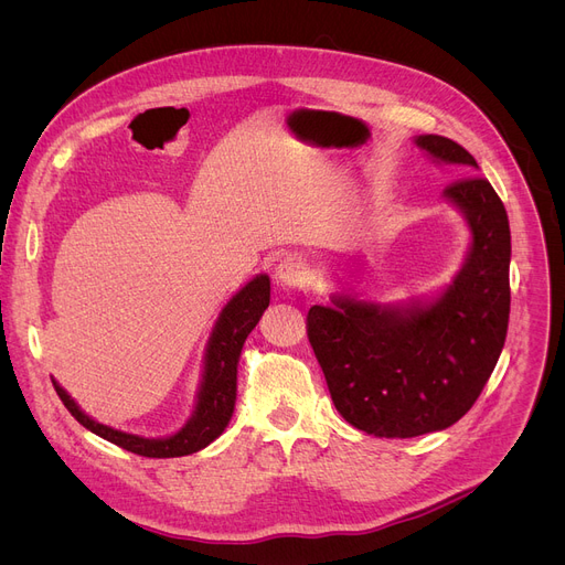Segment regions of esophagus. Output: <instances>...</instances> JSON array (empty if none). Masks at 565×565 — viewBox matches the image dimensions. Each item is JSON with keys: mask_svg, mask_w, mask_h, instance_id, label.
I'll list each match as a JSON object with an SVG mask.
<instances>
[{"mask_svg": "<svg viewBox=\"0 0 565 565\" xmlns=\"http://www.w3.org/2000/svg\"><path fill=\"white\" fill-rule=\"evenodd\" d=\"M277 279L286 288H302L309 279V270H307V263L302 260V256L288 254L286 258H281V263L277 265Z\"/></svg>", "mask_w": 565, "mask_h": 565, "instance_id": "34e87169", "label": "esophagus"}]
</instances>
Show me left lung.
I'll return each mask as SVG.
<instances>
[{"mask_svg":"<svg viewBox=\"0 0 565 565\" xmlns=\"http://www.w3.org/2000/svg\"><path fill=\"white\" fill-rule=\"evenodd\" d=\"M435 160L460 175L444 196L471 228L469 258L454 286L424 309L396 313L339 298L311 307L307 337L341 417L375 437H417L454 426L492 375L509 332L511 228L488 178L460 143L417 137Z\"/></svg>","mask_w":565,"mask_h":565,"instance_id":"left-lung-1","label":"left lung"}]
</instances>
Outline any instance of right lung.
I'll use <instances>...</instances> for the list:
<instances>
[{
  "label": "right lung",
  "mask_w": 565,
  "mask_h": 565,
  "mask_svg": "<svg viewBox=\"0 0 565 565\" xmlns=\"http://www.w3.org/2000/svg\"><path fill=\"white\" fill-rule=\"evenodd\" d=\"M270 305V279L265 275L249 281L241 292L233 295V300L224 307L215 332L207 343L205 354V371L199 392V403L194 409V417L188 422L183 430L167 439H143L137 435H128L121 430H114L109 426H103L94 419H88L86 414L73 403V398L58 387L54 382V390L66 405V409L73 417L98 437L116 444L130 454L143 456V458H178L190 456L207 447L213 439H217L233 414L235 405V375H237V358L245 345V339L256 328L263 311Z\"/></svg>",
  "instance_id": "add662e5"
}]
</instances>
